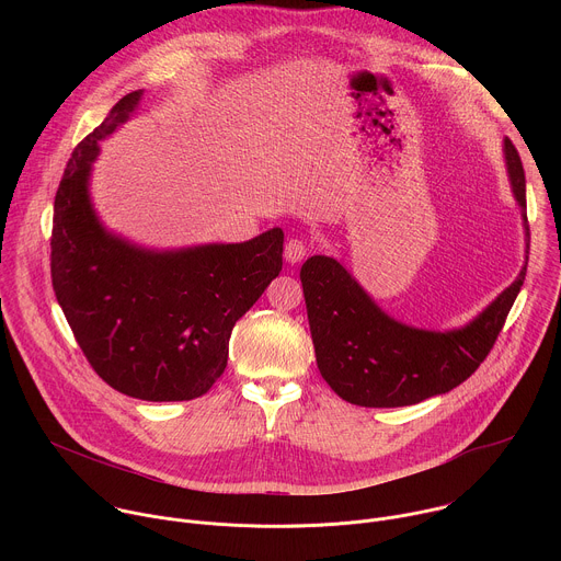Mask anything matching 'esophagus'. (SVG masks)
<instances>
[{"label":"esophagus","instance_id":"1","mask_svg":"<svg viewBox=\"0 0 561 561\" xmlns=\"http://www.w3.org/2000/svg\"><path fill=\"white\" fill-rule=\"evenodd\" d=\"M304 257H306V244L301 239H288L284 247V260L288 264H299Z\"/></svg>","mask_w":561,"mask_h":561}]
</instances>
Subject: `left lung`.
I'll return each mask as SVG.
<instances>
[{
  "label": "left lung",
  "instance_id": "obj_1",
  "mask_svg": "<svg viewBox=\"0 0 561 561\" xmlns=\"http://www.w3.org/2000/svg\"><path fill=\"white\" fill-rule=\"evenodd\" d=\"M502 150L524 219L526 262L515 282L468 324L450 331L409 327L381 310L342 262L312 255L301 266L317 368L346 402L366 409L420 404L466 381L491 353L528 264L524 167L511 139Z\"/></svg>",
  "mask_w": 561,
  "mask_h": 561
}]
</instances>
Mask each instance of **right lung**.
Listing matches in <instances>:
<instances>
[{
    "label": "right lung",
    "instance_id": "add662e5",
    "mask_svg": "<svg viewBox=\"0 0 561 561\" xmlns=\"http://www.w3.org/2000/svg\"><path fill=\"white\" fill-rule=\"evenodd\" d=\"M141 98H122L72 150L55 195L50 275L79 348L108 386L146 402H188L224 373L234 322L279 275L284 230L167 251L108 230L91 197L93 162Z\"/></svg>",
    "mask_w": 561,
    "mask_h": 561
}]
</instances>
